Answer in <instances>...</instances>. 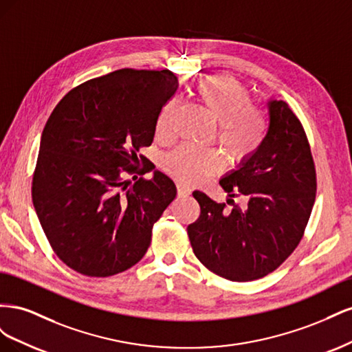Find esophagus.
<instances>
[{"label": "esophagus", "instance_id": "1", "mask_svg": "<svg viewBox=\"0 0 352 352\" xmlns=\"http://www.w3.org/2000/svg\"><path fill=\"white\" fill-rule=\"evenodd\" d=\"M176 189H177V197L179 198H186L190 195V189L182 184H177L176 185Z\"/></svg>", "mask_w": 352, "mask_h": 352}]
</instances>
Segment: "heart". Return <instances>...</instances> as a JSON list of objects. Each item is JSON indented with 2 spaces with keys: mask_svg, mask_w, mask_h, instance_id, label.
<instances>
[{
  "mask_svg": "<svg viewBox=\"0 0 352 352\" xmlns=\"http://www.w3.org/2000/svg\"><path fill=\"white\" fill-rule=\"evenodd\" d=\"M195 95L201 107L219 124L217 142L233 164L247 163L260 150L267 133L264 113L251 105L250 92L235 78L217 74L199 80ZM176 104L168 101L160 111L155 122L158 138L170 135V126ZM225 160L212 150H197L192 146H179L164 158V168L175 179L189 185L202 182L220 173Z\"/></svg>",
  "mask_w": 352,
  "mask_h": 352,
  "instance_id": "heart-1",
  "label": "heart"
}]
</instances>
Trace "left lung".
<instances>
[{"mask_svg":"<svg viewBox=\"0 0 352 352\" xmlns=\"http://www.w3.org/2000/svg\"><path fill=\"white\" fill-rule=\"evenodd\" d=\"M269 129L260 150L220 180L230 198L192 194L201 214L188 226L197 258L220 278L257 280L274 272L304 236L316 199V167L301 122L285 101H269Z\"/></svg>","mask_w":352,"mask_h":352,"instance_id":"1","label":"left lung"}]
</instances>
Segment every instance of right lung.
Here are the masks:
<instances>
[{"label": "right lung", "mask_w": 352, "mask_h": 352, "mask_svg": "<svg viewBox=\"0 0 352 352\" xmlns=\"http://www.w3.org/2000/svg\"><path fill=\"white\" fill-rule=\"evenodd\" d=\"M177 87L170 70L120 69L73 88L52 110L32 201L52 251L74 272L109 278L150 247L176 186L158 170L144 179L155 167L138 153L153 144L157 117ZM123 173L134 175L133 186Z\"/></svg>", "instance_id": "obj_1"}]
</instances>
